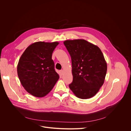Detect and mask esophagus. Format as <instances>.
<instances>
[{"instance_id": "34e87169", "label": "esophagus", "mask_w": 131, "mask_h": 131, "mask_svg": "<svg viewBox=\"0 0 131 131\" xmlns=\"http://www.w3.org/2000/svg\"><path fill=\"white\" fill-rule=\"evenodd\" d=\"M60 73L62 74V75L63 74V70H60Z\"/></svg>"}]
</instances>
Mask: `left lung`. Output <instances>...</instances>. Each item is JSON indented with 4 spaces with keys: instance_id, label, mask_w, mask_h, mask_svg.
Masks as SVG:
<instances>
[{
    "instance_id": "8db88e82",
    "label": "left lung",
    "mask_w": 131,
    "mask_h": 131,
    "mask_svg": "<svg viewBox=\"0 0 131 131\" xmlns=\"http://www.w3.org/2000/svg\"><path fill=\"white\" fill-rule=\"evenodd\" d=\"M71 59L73 80L70 89L81 99L91 98L104 84L107 65L101 49L84 39L64 42Z\"/></svg>"
}]
</instances>
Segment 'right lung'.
<instances>
[{"mask_svg":"<svg viewBox=\"0 0 131 131\" xmlns=\"http://www.w3.org/2000/svg\"><path fill=\"white\" fill-rule=\"evenodd\" d=\"M59 44L57 41L34 42L26 49L18 61V78L25 90L35 97L47 95L60 78L52 60V53Z\"/></svg>","mask_w":131,"mask_h":131,"instance_id":"obj_1","label":"right lung"}]
</instances>
